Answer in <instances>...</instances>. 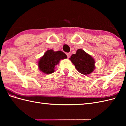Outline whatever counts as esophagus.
<instances>
[{
	"label": "esophagus",
	"mask_w": 126,
	"mask_h": 126,
	"mask_svg": "<svg viewBox=\"0 0 126 126\" xmlns=\"http://www.w3.org/2000/svg\"><path fill=\"white\" fill-rule=\"evenodd\" d=\"M66 55H67V57H68V58H69L70 57V56H71V53L69 52V53H66Z\"/></svg>",
	"instance_id": "1"
}]
</instances>
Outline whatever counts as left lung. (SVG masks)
Masks as SVG:
<instances>
[{
  "instance_id": "8db88e82",
  "label": "left lung",
  "mask_w": 126,
  "mask_h": 126,
  "mask_svg": "<svg viewBox=\"0 0 126 126\" xmlns=\"http://www.w3.org/2000/svg\"><path fill=\"white\" fill-rule=\"evenodd\" d=\"M79 73L89 75L95 69V61L90 55L82 49H78L76 54L72 55L70 58Z\"/></svg>"
}]
</instances>
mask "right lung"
I'll use <instances>...</instances> for the list:
<instances>
[{"label": "right lung", "mask_w": 126, "mask_h": 126, "mask_svg": "<svg viewBox=\"0 0 126 126\" xmlns=\"http://www.w3.org/2000/svg\"><path fill=\"white\" fill-rule=\"evenodd\" d=\"M66 58L67 56L61 51H54L53 50H47L38 61L39 70L46 74L53 73L56 65L58 64L60 61Z\"/></svg>", "instance_id": "right-lung-1"}]
</instances>
